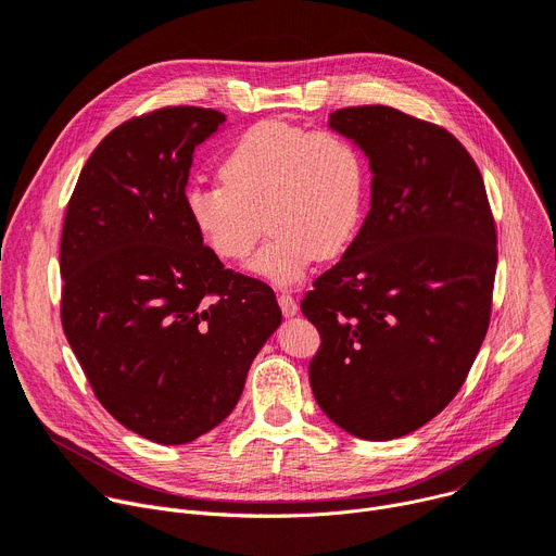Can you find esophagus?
<instances>
[{"label": "esophagus", "instance_id": "1", "mask_svg": "<svg viewBox=\"0 0 556 556\" xmlns=\"http://www.w3.org/2000/svg\"><path fill=\"white\" fill-rule=\"evenodd\" d=\"M278 304H280V312H282V316L291 318V316H295V314H298V302H295V298H293L291 293H287V291L278 293Z\"/></svg>", "mask_w": 556, "mask_h": 556}]
</instances>
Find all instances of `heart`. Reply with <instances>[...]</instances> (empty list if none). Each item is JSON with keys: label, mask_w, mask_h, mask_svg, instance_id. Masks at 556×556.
Returning <instances> with one entry per match:
<instances>
[{"label": "heart", "mask_w": 556, "mask_h": 556, "mask_svg": "<svg viewBox=\"0 0 556 556\" xmlns=\"http://www.w3.org/2000/svg\"><path fill=\"white\" fill-rule=\"evenodd\" d=\"M220 178L223 185L199 182L185 194L190 220L220 261L240 263L267 216L271 238L250 269L278 287L300 282L316 261L342 254L364 216V154L333 130L261 121L229 148Z\"/></svg>", "instance_id": "obj_1"}]
</instances>
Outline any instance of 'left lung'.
<instances>
[{
    "label": "left lung",
    "mask_w": 556,
    "mask_h": 556,
    "mask_svg": "<svg viewBox=\"0 0 556 556\" xmlns=\"http://www.w3.org/2000/svg\"><path fill=\"white\" fill-rule=\"evenodd\" d=\"M368 159L371 210L300 302L314 397L346 433H413L457 395L485 338L497 229L479 167L444 128L389 105L331 112Z\"/></svg>",
    "instance_id": "left-lung-1"
}]
</instances>
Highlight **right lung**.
Wrapping results in <instances>:
<instances>
[{
    "label": "right lung",
    "mask_w": 556,
    "mask_h": 556,
    "mask_svg": "<svg viewBox=\"0 0 556 556\" xmlns=\"http://www.w3.org/2000/svg\"><path fill=\"white\" fill-rule=\"evenodd\" d=\"M210 108L135 116L90 154L61 231V325L103 408L132 433L188 444L236 406L282 314L269 285L225 269L185 207Z\"/></svg>",
    "instance_id": "obj_1"
}]
</instances>
